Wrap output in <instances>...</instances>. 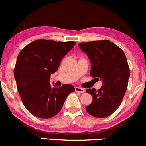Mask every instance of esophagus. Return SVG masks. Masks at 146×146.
Instances as JSON below:
<instances>
[{
  "label": "esophagus",
  "instance_id": "1",
  "mask_svg": "<svg viewBox=\"0 0 146 146\" xmlns=\"http://www.w3.org/2000/svg\"><path fill=\"white\" fill-rule=\"evenodd\" d=\"M75 90H76V92H79V93H84L85 92V90L83 88H81V87H76L75 88Z\"/></svg>",
  "mask_w": 146,
  "mask_h": 146
}]
</instances>
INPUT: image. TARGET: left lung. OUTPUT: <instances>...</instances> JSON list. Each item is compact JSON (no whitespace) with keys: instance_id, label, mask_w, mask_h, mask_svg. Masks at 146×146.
Returning <instances> with one entry per match:
<instances>
[{"instance_id":"obj_1","label":"left lung","mask_w":146,"mask_h":146,"mask_svg":"<svg viewBox=\"0 0 146 146\" xmlns=\"http://www.w3.org/2000/svg\"><path fill=\"white\" fill-rule=\"evenodd\" d=\"M78 46L91 61L90 76L103 82L97 91L94 88L86 90L93 100L85 109L95 117H108L119 106L128 85L130 72L125 53L106 40L82 42Z\"/></svg>"}]
</instances>
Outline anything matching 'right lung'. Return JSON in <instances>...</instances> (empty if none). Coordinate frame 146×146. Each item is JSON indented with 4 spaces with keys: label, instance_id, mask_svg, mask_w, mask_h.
Wrapping results in <instances>:
<instances>
[{
    "label": "right lung",
    "instance_id": "right-lung-1",
    "mask_svg": "<svg viewBox=\"0 0 146 146\" xmlns=\"http://www.w3.org/2000/svg\"><path fill=\"white\" fill-rule=\"evenodd\" d=\"M74 41L36 40L21 50L14 70L23 104L33 115L48 119L61 110L73 86L50 85V76L59 68L62 58L74 47Z\"/></svg>",
    "mask_w": 146,
    "mask_h": 146
}]
</instances>
